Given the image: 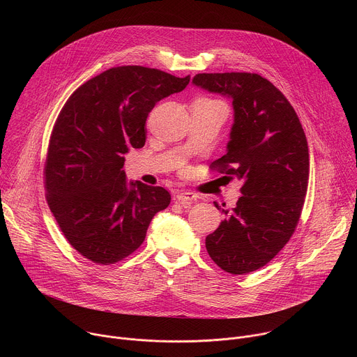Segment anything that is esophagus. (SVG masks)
Listing matches in <instances>:
<instances>
[{"label": "esophagus", "instance_id": "obj_1", "mask_svg": "<svg viewBox=\"0 0 357 357\" xmlns=\"http://www.w3.org/2000/svg\"><path fill=\"white\" fill-rule=\"evenodd\" d=\"M175 197L179 203H182V205H188V203H192V202L197 200L199 196L196 193L190 192V190H178Z\"/></svg>", "mask_w": 357, "mask_h": 357}]
</instances>
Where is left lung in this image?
<instances>
[{"label":"left lung","instance_id":"obj_1","mask_svg":"<svg viewBox=\"0 0 357 357\" xmlns=\"http://www.w3.org/2000/svg\"><path fill=\"white\" fill-rule=\"evenodd\" d=\"M192 83L231 98L226 155L212 169L243 181L236 208L206 237L211 259L230 274L270 263L291 238L310 178L308 142L285 96L256 73H199Z\"/></svg>","mask_w":357,"mask_h":357}]
</instances>
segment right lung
Here are the masks:
<instances>
[{
    "label": "right lung",
    "mask_w": 357,
    "mask_h": 357,
    "mask_svg": "<svg viewBox=\"0 0 357 357\" xmlns=\"http://www.w3.org/2000/svg\"><path fill=\"white\" fill-rule=\"evenodd\" d=\"M189 80L142 66L112 68L63 106L47 148L46 199L68 241L90 261L107 266L130 256L152 218L169 206L162 186L127 181L124 154L144 146L148 113Z\"/></svg>",
    "instance_id": "right-lung-1"
}]
</instances>
